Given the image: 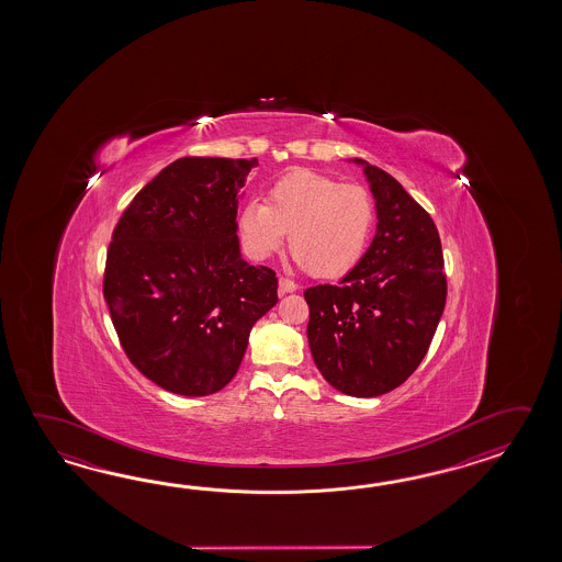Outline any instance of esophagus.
Instances as JSON below:
<instances>
[{
  "label": "esophagus",
  "instance_id": "obj_1",
  "mask_svg": "<svg viewBox=\"0 0 562 562\" xmlns=\"http://www.w3.org/2000/svg\"><path fill=\"white\" fill-rule=\"evenodd\" d=\"M297 289V285L291 281V279H285V277H281L279 279V293L281 295H285V293H293Z\"/></svg>",
  "mask_w": 562,
  "mask_h": 562
}]
</instances>
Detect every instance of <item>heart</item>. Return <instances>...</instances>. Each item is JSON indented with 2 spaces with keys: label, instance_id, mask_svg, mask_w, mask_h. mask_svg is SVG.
I'll use <instances>...</instances> for the list:
<instances>
[{
  "label": "heart",
  "instance_id": "obj_1",
  "mask_svg": "<svg viewBox=\"0 0 562 562\" xmlns=\"http://www.w3.org/2000/svg\"><path fill=\"white\" fill-rule=\"evenodd\" d=\"M373 225L375 203L368 189L303 168L277 179L265 192V203L251 201L237 215L240 243L251 259H269L289 233L297 263L319 279L353 271Z\"/></svg>",
  "mask_w": 562,
  "mask_h": 562
}]
</instances>
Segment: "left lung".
I'll return each mask as SVG.
<instances>
[{"instance_id":"8db88e82","label":"left lung","mask_w":562,"mask_h":562,"mask_svg":"<svg viewBox=\"0 0 562 562\" xmlns=\"http://www.w3.org/2000/svg\"><path fill=\"white\" fill-rule=\"evenodd\" d=\"M366 165L378 231L339 285L305 291L311 356L335 390L387 394L418 370L442 317L448 283L431 216L382 168Z\"/></svg>"}]
</instances>
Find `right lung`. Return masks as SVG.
<instances>
[{"label":"right lung","instance_id":"add662e5","mask_svg":"<svg viewBox=\"0 0 562 562\" xmlns=\"http://www.w3.org/2000/svg\"><path fill=\"white\" fill-rule=\"evenodd\" d=\"M255 167L257 158H179L112 231L102 293L120 346L172 394L223 390L252 325L277 303L276 271L239 255L237 204Z\"/></svg>","mask_w":562,"mask_h":562}]
</instances>
